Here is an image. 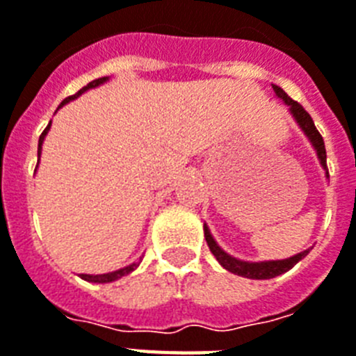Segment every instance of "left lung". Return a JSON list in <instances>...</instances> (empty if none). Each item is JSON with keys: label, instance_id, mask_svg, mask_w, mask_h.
<instances>
[{"label": "left lung", "instance_id": "left-lung-1", "mask_svg": "<svg viewBox=\"0 0 356 356\" xmlns=\"http://www.w3.org/2000/svg\"><path fill=\"white\" fill-rule=\"evenodd\" d=\"M273 89H274V93H276V97L282 98L283 102L287 104L289 111H291V115L294 117V120L298 122V126L302 128V131L307 135V138L311 140V144H313V148L316 149V155H318V159H320V164L323 166V170H327L325 144H323L322 135H320L318 129H316V126H314L311 115H309V113L305 111V109H303L298 102H294L293 98L289 97V95L285 93L282 88H280V86H273ZM325 175L329 177V172H325ZM204 238H207L208 247H210L212 254L216 256V259H218V261L221 263L225 268H227V270H230L232 274H238V276H243V278H250V280L276 278V276H280V274L291 270V268H293L294 265L300 261V259L305 258V256L309 254V250H311V248H307V250H303V252L296 254V256H293V258H287V259L252 263V261H241V259L232 258L230 254L225 252L223 248L216 243V239L212 238V234H210V230H208L207 225H204Z\"/></svg>", "mask_w": 356, "mask_h": 356}]
</instances>
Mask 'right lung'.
<instances>
[{"mask_svg":"<svg viewBox=\"0 0 356 356\" xmlns=\"http://www.w3.org/2000/svg\"><path fill=\"white\" fill-rule=\"evenodd\" d=\"M108 80H109L108 76H104V78H97V80H93V82H89L88 86H86V88L80 89V91H78V93H74L73 97H67V98H65V100H63V102L60 104V106H58V108H62V106H65V104H67V102H71V100H74V98H78V97H80V95H82V93H86V91H88V89L98 88V86H100V83L108 82ZM49 128H51V122L47 124V128L43 129V133H42V135H40V140H38V155H40V153H42L43 138H45V135H47ZM138 263H140V261L131 263V265H128V267L118 268V270H113V273H108V274H97V276H93V274H80V278L86 280V282H93V283H109V282H115V280L122 278V276H126V274L133 273V270H135V268L138 267Z\"/></svg>","mask_w":356,"mask_h":356,"instance_id":"obj_1","label":"right lung"}]
</instances>
